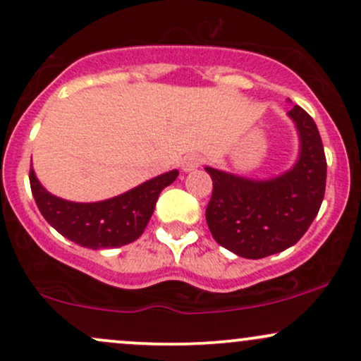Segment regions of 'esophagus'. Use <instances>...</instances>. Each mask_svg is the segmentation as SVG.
<instances>
[{"label": "esophagus", "mask_w": 361, "mask_h": 361, "mask_svg": "<svg viewBox=\"0 0 361 361\" xmlns=\"http://www.w3.org/2000/svg\"><path fill=\"white\" fill-rule=\"evenodd\" d=\"M201 161H202L201 157L196 155V153H192V155H188L184 160H182L180 167H182V170H184V172H191V170L200 167Z\"/></svg>", "instance_id": "34e87169"}]
</instances>
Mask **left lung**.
Wrapping results in <instances>:
<instances>
[{
    "mask_svg": "<svg viewBox=\"0 0 361 361\" xmlns=\"http://www.w3.org/2000/svg\"><path fill=\"white\" fill-rule=\"evenodd\" d=\"M300 136V155L288 172L254 180L206 167L213 194L206 221L213 238L245 259H262L295 245L309 230L326 192V155L314 119L288 112Z\"/></svg>",
    "mask_w": 361,
    "mask_h": 361,
    "instance_id": "obj_1",
    "label": "left lung"
}]
</instances>
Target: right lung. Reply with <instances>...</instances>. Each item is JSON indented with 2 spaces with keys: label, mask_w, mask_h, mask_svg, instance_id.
Instances as JSON below:
<instances>
[{
  "label": "right lung",
  "mask_w": 361,
  "mask_h": 361,
  "mask_svg": "<svg viewBox=\"0 0 361 361\" xmlns=\"http://www.w3.org/2000/svg\"><path fill=\"white\" fill-rule=\"evenodd\" d=\"M179 172L170 170L131 191L99 202H73L52 196L35 177L30 165V189L39 212L52 228L88 249H111L135 242L147 228L157 200Z\"/></svg>",
  "instance_id": "obj_1"
}]
</instances>
